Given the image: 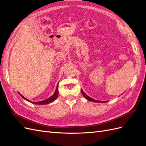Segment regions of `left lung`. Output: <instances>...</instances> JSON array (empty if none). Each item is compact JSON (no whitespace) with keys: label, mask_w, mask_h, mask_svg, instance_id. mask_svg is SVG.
I'll return each instance as SVG.
<instances>
[{"label":"left lung","mask_w":146,"mask_h":146,"mask_svg":"<svg viewBox=\"0 0 146 146\" xmlns=\"http://www.w3.org/2000/svg\"><path fill=\"white\" fill-rule=\"evenodd\" d=\"M81 90H82V93L83 97H85V98H86L88 100L91 101V102H100V103L107 102V101H100V100H95V99H92V98H90V96H88V95H86V94L85 93V92H83V91L82 89Z\"/></svg>","instance_id":"8db88e82"}]
</instances>
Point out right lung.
Masks as SVG:
<instances>
[{"label": "right lung", "instance_id": "obj_1", "mask_svg": "<svg viewBox=\"0 0 146 146\" xmlns=\"http://www.w3.org/2000/svg\"><path fill=\"white\" fill-rule=\"evenodd\" d=\"M58 85H57V86H56V90H55V93L53 94L51 97H50L49 98H48V99H47L46 100L39 101V102H34L30 101V100H29L27 99H26L25 98H24V97L23 95H21L19 93V94L24 100L29 102H31V103L34 104H36V105H46V104H48L53 102L55 101L56 100V99L58 98Z\"/></svg>", "mask_w": 146, "mask_h": 146}]
</instances>
